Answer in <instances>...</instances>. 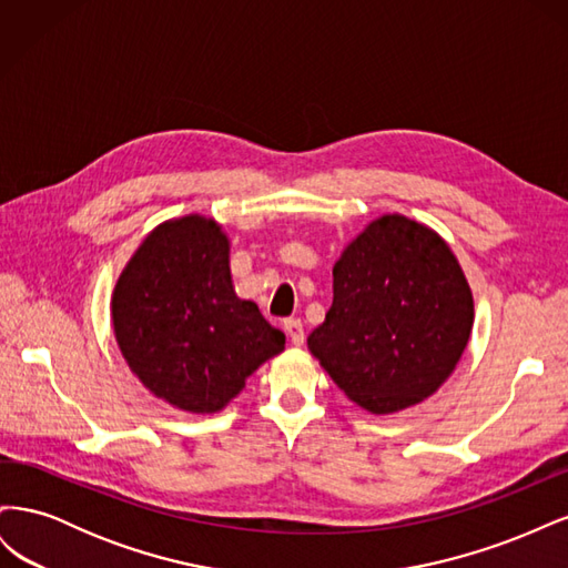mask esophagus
Instances as JSON below:
<instances>
[{
	"mask_svg": "<svg viewBox=\"0 0 568 568\" xmlns=\"http://www.w3.org/2000/svg\"><path fill=\"white\" fill-rule=\"evenodd\" d=\"M284 332L291 338V343H294V346H303L305 332H303V322L301 320H294V317L284 320Z\"/></svg>",
	"mask_w": 568,
	"mask_h": 568,
	"instance_id": "obj_1",
	"label": "esophagus"
}]
</instances>
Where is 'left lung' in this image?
I'll use <instances>...</instances> for the list:
<instances>
[{
    "label": "left lung",
    "mask_w": 568,
    "mask_h": 568,
    "mask_svg": "<svg viewBox=\"0 0 568 568\" xmlns=\"http://www.w3.org/2000/svg\"><path fill=\"white\" fill-rule=\"evenodd\" d=\"M471 326V288L445 239L388 213L343 248L332 307L307 348L353 403L390 415L448 382Z\"/></svg>",
    "instance_id": "left-lung-1"
}]
</instances>
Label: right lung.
<instances>
[{"label":"right lung","mask_w":568,"mask_h":568,"mask_svg":"<svg viewBox=\"0 0 568 568\" xmlns=\"http://www.w3.org/2000/svg\"><path fill=\"white\" fill-rule=\"evenodd\" d=\"M111 320L128 367L156 398L213 415L286 336L236 296L230 239L213 217L165 220L134 251L113 288Z\"/></svg>","instance_id":"right-lung-1"}]
</instances>
